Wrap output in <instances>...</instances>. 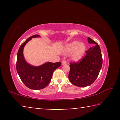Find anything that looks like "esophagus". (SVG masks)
Here are the masks:
<instances>
[{
	"label": "esophagus",
	"instance_id": "34e87169",
	"mask_svg": "<svg viewBox=\"0 0 120 120\" xmlns=\"http://www.w3.org/2000/svg\"><path fill=\"white\" fill-rule=\"evenodd\" d=\"M61 63H62V65H64V64H67V62H66V60H62Z\"/></svg>",
	"mask_w": 120,
	"mask_h": 120
}]
</instances>
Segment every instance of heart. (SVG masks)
<instances>
[{
  "mask_svg": "<svg viewBox=\"0 0 120 120\" xmlns=\"http://www.w3.org/2000/svg\"><path fill=\"white\" fill-rule=\"evenodd\" d=\"M86 51V46L84 43H79L75 41L67 44L64 49L66 54H69L72 52L71 59L75 61L79 60L82 57Z\"/></svg>",
  "mask_w": 120,
  "mask_h": 120,
  "instance_id": "1",
  "label": "heart"
}]
</instances>
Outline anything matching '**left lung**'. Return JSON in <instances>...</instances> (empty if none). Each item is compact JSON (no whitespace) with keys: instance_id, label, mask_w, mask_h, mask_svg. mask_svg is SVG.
I'll list each match as a JSON object with an SVG mask.
<instances>
[{"instance_id":"1","label":"left lung","mask_w":120,"mask_h":120,"mask_svg":"<svg viewBox=\"0 0 120 120\" xmlns=\"http://www.w3.org/2000/svg\"><path fill=\"white\" fill-rule=\"evenodd\" d=\"M88 43L96 44L86 52V54L77 62L70 63L69 79L78 87H86L96 79L102 66V56L99 46L96 42L88 38Z\"/></svg>"}]
</instances>
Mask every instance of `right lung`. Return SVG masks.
I'll use <instances>...</instances> for the list:
<instances>
[{
  "label": "right lung",
  "instance_id": "add662e5",
  "mask_svg": "<svg viewBox=\"0 0 120 120\" xmlns=\"http://www.w3.org/2000/svg\"><path fill=\"white\" fill-rule=\"evenodd\" d=\"M40 36L38 35L32 36L22 44L18 51L16 62V70L21 79L26 87L34 90H39L47 86L51 80L53 72L61 64L60 62H48L35 67L26 61L23 56L24 46L32 38Z\"/></svg>",
  "mask_w": 120,
  "mask_h": 120
}]
</instances>
